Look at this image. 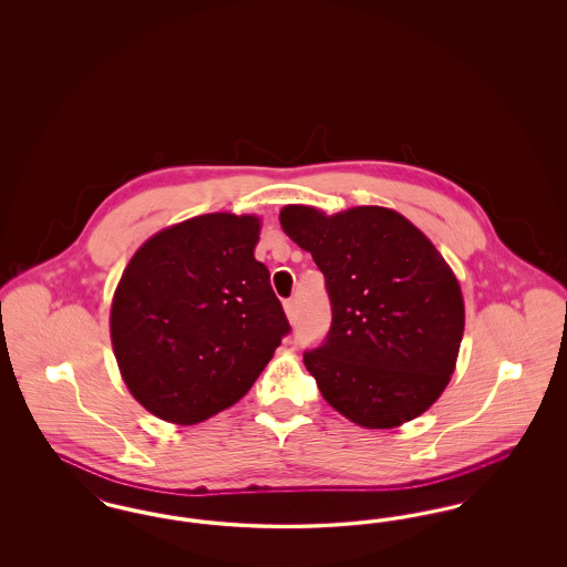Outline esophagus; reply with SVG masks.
Here are the masks:
<instances>
[{
  "label": "esophagus",
  "mask_w": 567,
  "mask_h": 567,
  "mask_svg": "<svg viewBox=\"0 0 567 567\" xmlns=\"http://www.w3.org/2000/svg\"><path fill=\"white\" fill-rule=\"evenodd\" d=\"M285 312H287V317H289V321L293 323L297 319V301L296 299H287L285 301Z\"/></svg>",
  "instance_id": "obj_1"
}]
</instances>
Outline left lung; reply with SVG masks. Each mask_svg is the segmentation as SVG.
I'll list each match as a JSON object with an SVG mask.
<instances>
[{
    "instance_id": "8db88e82",
    "label": "left lung",
    "mask_w": 567,
    "mask_h": 567,
    "mask_svg": "<svg viewBox=\"0 0 567 567\" xmlns=\"http://www.w3.org/2000/svg\"><path fill=\"white\" fill-rule=\"evenodd\" d=\"M285 234L323 271L331 327L303 352L327 404L368 430L416 419L440 398L463 338V297L442 255L380 206L324 216L285 206Z\"/></svg>"
}]
</instances>
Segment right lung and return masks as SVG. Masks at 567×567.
<instances>
[{
  "label": "right lung",
  "instance_id": "right-lung-1",
  "mask_svg": "<svg viewBox=\"0 0 567 567\" xmlns=\"http://www.w3.org/2000/svg\"><path fill=\"white\" fill-rule=\"evenodd\" d=\"M257 216H195L137 248L110 310L114 357L148 412L195 425L236 404L291 331L255 259Z\"/></svg>",
  "mask_w": 567,
  "mask_h": 567
}]
</instances>
